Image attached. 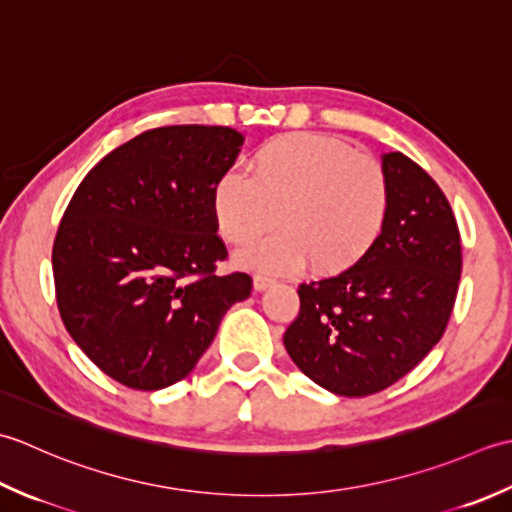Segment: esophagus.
<instances>
[{"instance_id":"1","label":"esophagus","mask_w":512,"mask_h":512,"mask_svg":"<svg viewBox=\"0 0 512 512\" xmlns=\"http://www.w3.org/2000/svg\"><path fill=\"white\" fill-rule=\"evenodd\" d=\"M274 283H276V280L271 278L269 274H260V271H258V274L254 276V289H258V291H263V289H267L269 285H274Z\"/></svg>"}]
</instances>
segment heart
<instances>
[{"label": "heart", "instance_id": "1", "mask_svg": "<svg viewBox=\"0 0 512 512\" xmlns=\"http://www.w3.org/2000/svg\"><path fill=\"white\" fill-rule=\"evenodd\" d=\"M249 176L229 170L212 187V214L229 243H252L278 221L280 229L243 252L249 267L296 271L344 269L369 252L389 218L391 185L371 154L316 132H289L247 156Z\"/></svg>", "mask_w": 512, "mask_h": 512}]
</instances>
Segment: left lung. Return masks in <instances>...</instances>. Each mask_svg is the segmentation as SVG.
I'll list each match as a JSON object with an SVG mask.
<instances>
[{
	"mask_svg": "<svg viewBox=\"0 0 512 512\" xmlns=\"http://www.w3.org/2000/svg\"><path fill=\"white\" fill-rule=\"evenodd\" d=\"M389 218L358 263L300 283V311L285 331L296 367L327 391L364 398L420 364L451 318L462 245L451 203L402 152L382 156Z\"/></svg>",
	"mask_w": 512,
	"mask_h": 512,
	"instance_id": "left-lung-1",
	"label": "left lung"
}]
</instances>
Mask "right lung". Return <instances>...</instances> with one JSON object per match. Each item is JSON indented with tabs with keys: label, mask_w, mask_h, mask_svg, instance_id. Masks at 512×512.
<instances>
[{
	"label": "right lung",
	"mask_w": 512,
	"mask_h": 512,
	"mask_svg": "<svg viewBox=\"0 0 512 512\" xmlns=\"http://www.w3.org/2000/svg\"><path fill=\"white\" fill-rule=\"evenodd\" d=\"M243 134L225 125L145 130L103 156L72 194L52 245L57 307L81 351L128 389L183 380L227 309L252 294L218 276L212 187Z\"/></svg>",
	"instance_id": "right-lung-1"
}]
</instances>
